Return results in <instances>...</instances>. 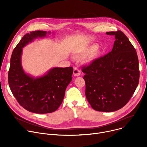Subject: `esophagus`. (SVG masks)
<instances>
[{
    "label": "esophagus",
    "mask_w": 147,
    "mask_h": 147,
    "mask_svg": "<svg viewBox=\"0 0 147 147\" xmlns=\"http://www.w3.org/2000/svg\"><path fill=\"white\" fill-rule=\"evenodd\" d=\"M80 74H81L80 70L78 68H77V67H75L74 69V71H73L74 76H79L80 75Z\"/></svg>",
    "instance_id": "34e87169"
}]
</instances>
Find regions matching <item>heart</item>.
<instances>
[{
  "instance_id": "obj_1",
  "label": "heart",
  "mask_w": 147,
  "mask_h": 147,
  "mask_svg": "<svg viewBox=\"0 0 147 147\" xmlns=\"http://www.w3.org/2000/svg\"><path fill=\"white\" fill-rule=\"evenodd\" d=\"M96 48L97 47H93L90 51H89L88 52H87V53H85L84 54V55H88V54H90V53H91L92 52H94V51H95V50H96Z\"/></svg>"
}]
</instances>
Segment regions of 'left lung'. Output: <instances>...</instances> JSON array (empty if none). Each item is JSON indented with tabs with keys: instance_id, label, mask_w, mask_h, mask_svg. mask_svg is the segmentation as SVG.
Segmentation results:
<instances>
[{
	"instance_id": "1",
	"label": "left lung",
	"mask_w": 147,
	"mask_h": 147,
	"mask_svg": "<svg viewBox=\"0 0 147 147\" xmlns=\"http://www.w3.org/2000/svg\"><path fill=\"white\" fill-rule=\"evenodd\" d=\"M114 35L112 51L94 59L82 71L85 75L86 96L91 107L111 112L122 108L134 93L139 82L138 59L136 49L121 31L107 32Z\"/></svg>"
}]
</instances>
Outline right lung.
I'll return each instance as SVG.
<instances>
[{"label": "right lung", "mask_w": 147, "mask_h": 147, "mask_svg": "<svg viewBox=\"0 0 147 147\" xmlns=\"http://www.w3.org/2000/svg\"><path fill=\"white\" fill-rule=\"evenodd\" d=\"M47 34V31H35L23 37L13 51L8 73L10 88L18 103L29 112L40 114L52 113L58 109L73 73L72 67H55L45 75L34 78L24 71L21 62L23 48L34 39L46 36Z\"/></svg>", "instance_id": "1"}]
</instances>
